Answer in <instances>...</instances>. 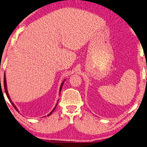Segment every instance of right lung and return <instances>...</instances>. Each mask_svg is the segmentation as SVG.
I'll list each match as a JSON object with an SVG mask.
<instances>
[{
    "label": "right lung",
    "instance_id": "obj_1",
    "mask_svg": "<svg viewBox=\"0 0 147 147\" xmlns=\"http://www.w3.org/2000/svg\"><path fill=\"white\" fill-rule=\"evenodd\" d=\"M63 82H63V83L62 84V85H61V86H60V91H61V90H62V85H63ZM4 89H5V92H6V95H7V98H8L9 99V100L11 101V99H10V98H9V94H8V92H7V87H6V76H5V75H4ZM11 104H12V105L13 106V107H14L16 110H17V111H18V110H17V107H16L15 106V105L14 104H13V103H12L11 102ZM57 104H58V103H57ZM57 105L55 106V107L53 109V110L51 112V113L48 114L47 116H50L51 114H52V113L53 111H55V108H56V107L57 106Z\"/></svg>",
    "mask_w": 147,
    "mask_h": 147
}]
</instances>
